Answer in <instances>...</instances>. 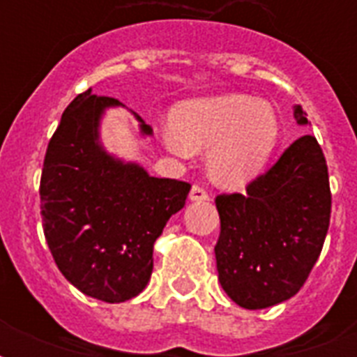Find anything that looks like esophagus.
<instances>
[{
  "mask_svg": "<svg viewBox=\"0 0 357 357\" xmlns=\"http://www.w3.org/2000/svg\"><path fill=\"white\" fill-rule=\"evenodd\" d=\"M190 200L192 202H204L209 200V190L204 189L202 185H195L192 189H190Z\"/></svg>",
  "mask_w": 357,
  "mask_h": 357,
  "instance_id": "1",
  "label": "esophagus"
}]
</instances>
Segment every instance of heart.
<instances>
[{
  "instance_id": "obj_1",
  "label": "heart",
  "mask_w": 357,
  "mask_h": 357,
  "mask_svg": "<svg viewBox=\"0 0 357 357\" xmlns=\"http://www.w3.org/2000/svg\"><path fill=\"white\" fill-rule=\"evenodd\" d=\"M174 129L165 133L168 150L189 155L209 150V170L218 183L241 187L255 178L280 137L274 109L246 94L192 100L176 109Z\"/></svg>"
}]
</instances>
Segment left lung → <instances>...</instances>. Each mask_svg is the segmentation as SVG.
Instances as JSON below:
<instances>
[{
  "label": "left lung",
  "mask_w": 357,
  "mask_h": 357,
  "mask_svg": "<svg viewBox=\"0 0 357 357\" xmlns=\"http://www.w3.org/2000/svg\"><path fill=\"white\" fill-rule=\"evenodd\" d=\"M294 119L307 123L300 105ZM215 255L218 282L246 310L276 305L298 293L330 228L332 192L321 144L304 135L246 192L218 195Z\"/></svg>",
  "instance_id": "8db88e82"
}]
</instances>
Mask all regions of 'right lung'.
Segmentation results:
<instances>
[{
    "label": "right lung",
    "instance_id": "add662e5",
    "mask_svg": "<svg viewBox=\"0 0 357 357\" xmlns=\"http://www.w3.org/2000/svg\"><path fill=\"white\" fill-rule=\"evenodd\" d=\"M119 100L81 92L47 144L40 178L44 237L59 271L107 304L133 298L153 271V243L185 206L190 183L151 178L98 142L103 109ZM140 120V116H137ZM144 135L151 128L140 120Z\"/></svg>",
    "mask_w": 357,
    "mask_h": 357
}]
</instances>
